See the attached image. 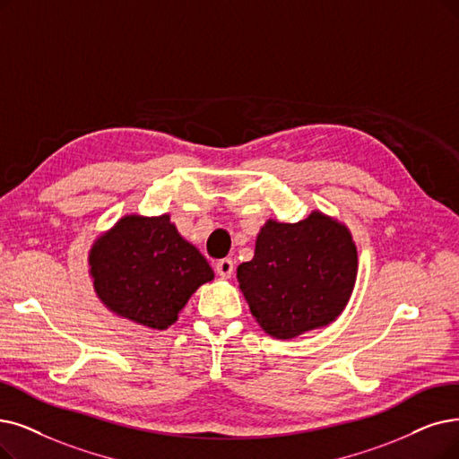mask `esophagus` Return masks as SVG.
<instances>
[{
  "label": "esophagus",
  "instance_id": "obj_1",
  "mask_svg": "<svg viewBox=\"0 0 459 459\" xmlns=\"http://www.w3.org/2000/svg\"><path fill=\"white\" fill-rule=\"evenodd\" d=\"M216 273H218L222 279H230L231 274H233V262H231L230 258H224V260L216 262Z\"/></svg>",
  "mask_w": 459,
  "mask_h": 459
}]
</instances>
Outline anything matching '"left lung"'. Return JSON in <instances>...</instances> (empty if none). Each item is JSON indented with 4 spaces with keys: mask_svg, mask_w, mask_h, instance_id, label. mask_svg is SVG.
Masks as SVG:
<instances>
[{
    "mask_svg": "<svg viewBox=\"0 0 459 459\" xmlns=\"http://www.w3.org/2000/svg\"><path fill=\"white\" fill-rule=\"evenodd\" d=\"M358 248L351 228L315 209L296 224L269 218L254 258L237 267L250 313L274 339H296L335 322L351 301Z\"/></svg>",
    "mask_w": 459,
    "mask_h": 459,
    "instance_id": "left-lung-1",
    "label": "left lung"
}]
</instances>
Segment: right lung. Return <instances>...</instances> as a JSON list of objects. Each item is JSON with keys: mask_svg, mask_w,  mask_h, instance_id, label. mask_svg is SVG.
Masks as SVG:
<instances>
[{"mask_svg": "<svg viewBox=\"0 0 459 459\" xmlns=\"http://www.w3.org/2000/svg\"><path fill=\"white\" fill-rule=\"evenodd\" d=\"M88 274L98 299L118 318L168 329L192 293L214 271L171 222V214H124L88 250Z\"/></svg>", "mask_w": 459, "mask_h": 459, "instance_id": "add662e5", "label": "right lung"}]
</instances>
